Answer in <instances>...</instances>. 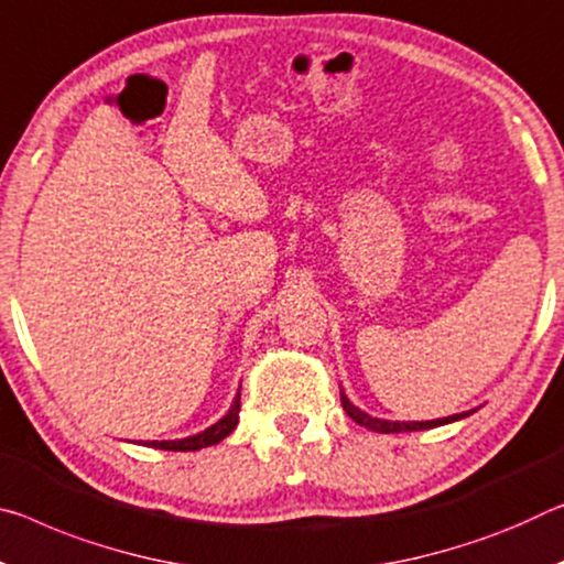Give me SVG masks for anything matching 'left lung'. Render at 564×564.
<instances>
[{
    "label": "left lung",
    "mask_w": 564,
    "mask_h": 564,
    "mask_svg": "<svg viewBox=\"0 0 564 564\" xmlns=\"http://www.w3.org/2000/svg\"><path fill=\"white\" fill-rule=\"evenodd\" d=\"M341 404L344 411L348 416L354 419L359 426L371 429V432H379V434H399V432H422V429H434V426H442V424H452V422H459V419L475 414L477 409L471 411H462V414H452V416H444V419H432V422H391V419H379V416H371L366 414L364 409H359L356 404H351V399L344 394L341 389Z\"/></svg>",
    "instance_id": "left-lung-1"
}]
</instances>
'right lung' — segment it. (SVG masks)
<instances>
[{
    "label": "right lung",
    "mask_w": 564,
    "mask_h": 564,
    "mask_svg": "<svg viewBox=\"0 0 564 564\" xmlns=\"http://www.w3.org/2000/svg\"><path fill=\"white\" fill-rule=\"evenodd\" d=\"M238 414H240V389L226 414H223L216 424L203 429V432L185 436V440H163V442H142V444L155 446V449H165V452H198V449H205V446H213L226 440L238 424Z\"/></svg>",
    "instance_id": "add662e5"
}]
</instances>
